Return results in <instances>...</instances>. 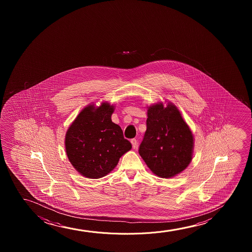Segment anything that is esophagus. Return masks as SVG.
<instances>
[{
  "label": "esophagus",
  "mask_w": 252,
  "mask_h": 252,
  "mask_svg": "<svg viewBox=\"0 0 252 252\" xmlns=\"http://www.w3.org/2000/svg\"><path fill=\"white\" fill-rule=\"evenodd\" d=\"M131 145H132V148L137 149V146H138V141H137V139H135V138H132L131 140Z\"/></svg>",
  "instance_id": "obj_1"
}]
</instances>
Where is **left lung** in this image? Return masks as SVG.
<instances>
[{"label": "left lung", "mask_w": 252, "mask_h": 252, "mask_svg": "<svg viewBox=\"0 0 252 252\" xmlns=\"http://www.w3.org/2000/svg\"><path fill=\"white\" fill-rule=\"evenodd\" d=\"M146 131L138 152L150 169L162 178L183 171L193 154V134L172 104L149 107Z\"/></svg>", "instance_id": "left-lung-1"}]
</instances>
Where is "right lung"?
<instances>
[{
    "label": "right lung",
    "instance_id": "obj_1",
    "mask_svg": "<svg viewBox=\"0 0 252 252\" xmlns=\"http://www.w3.org/2000/svg\"><path fill=\"white\" fill-rule=\"evenodd\" d=\"M114 106L101 104L85 107L69 126L65 137L66 154L73 167L85 177L98 179L117 165L131 145L121 126L111 120Z\"/></svg>",
    "mask_w": 252,
    "mask_h": 252
}]
</instances>
